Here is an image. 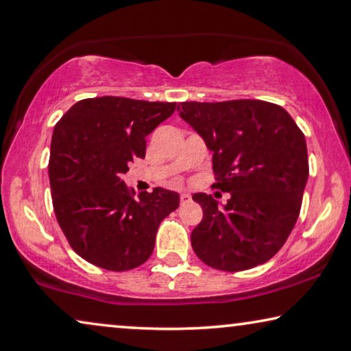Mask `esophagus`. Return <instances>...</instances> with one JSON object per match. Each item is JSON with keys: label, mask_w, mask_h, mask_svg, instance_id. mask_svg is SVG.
I'll return each instance as SVG.
<instances>
[{"label": "esophagus", "mask_w": 351, "mask_h": 351, "mask_svg": "<svg viewBox=\"0 0 351 351\" xmlns=\"http://www.w3.org/2000/svg\"><path fill=\"white\" fill-rule=\"evenodd\" d=\"M192 199V197H191V193H187V192H182L181 193V203L182 204H186V203H189Z\"/></svg>", "instance_id": "34e87169"}]
</instances>
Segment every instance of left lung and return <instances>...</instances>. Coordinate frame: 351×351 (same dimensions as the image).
<instances>
[{"label": "left lung", "mask_w": 351, "mask_h": 351, "mask_svg": "<svg viewBox=\"0 0 351 351\" xmlns=\"http://www.w3.org/2000/svg\"><path fill=\"white\" fill-rule=\"evenodd\" d=\"M178 112L214 153L215 187L230 192L220 208L193 193L203 220L192 248L206 265L241 271L280 252L297 223L309 175L304 134L286 109L261 99L186 101Z\"/></svg>", "instance_id": "1"}]
</instances>
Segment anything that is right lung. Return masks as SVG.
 Returning <instances> with one entry per match:
<instances>
[{"instance_id": "obj_1", "label": "right lung", "mask_w": 351, "mask_h": 351, "mask_svg": "<svg viewBox=\"0 0 351 351\" xmlns=\"http://www.w3.org/2000/svg\"><path fill=\"white\" fill-rule=\"evenodd\" d=\"M175 109L176 103L87 98L56 123L48 165L54 214L87 263L125 271L152 256L160 221L178 209L180 195L156 187L134 199L121 176L145 158V137Z\"/></svg>"}]
</instances>
